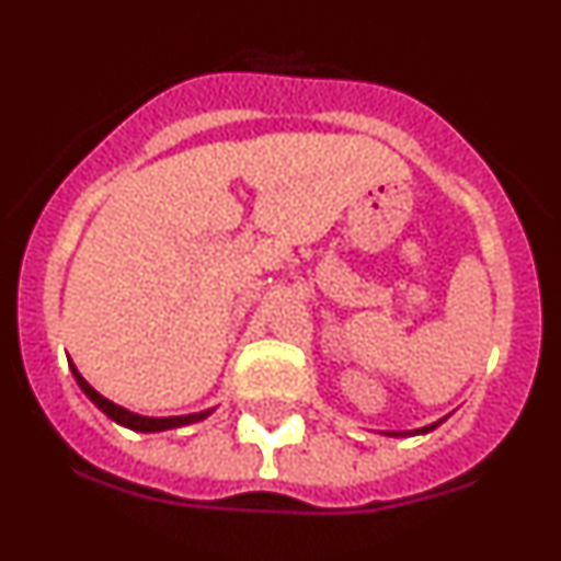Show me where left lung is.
<instances>
[{"instance_id": "1", "label": "left lung", "mask_w": 561, "mask_h": 561, "mask_svg": "<svg viewBox=\"0 0 561 561\" xmlns=\"http://www.w3.org/2000/svg\"><path fill=\"white\" fill-rule=\"evenodd\" d=\"M446 420V416H444ZM444 420H438V422H433V424H427V427H420V430H414V433H385V435H392V438H405V435H424V433H433L435 427H438V424H444Z\"/></svg>"}]
</instances>
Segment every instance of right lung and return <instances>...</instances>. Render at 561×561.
<instances>
[{
  "instance_id": "add662e5",
  "label": "right lung",
  "mask_w": 561,
  "mask_h": 561,
  "mask_svg": "<svg viewBox=\"0 0 561 561\" xmlns=\"http://www.w3.org/2000/svg\"><path fill=\"white\" fill-rule=\"evenodd\" d=\"M69 370H72L75 381H78V387L82 389V392H85V398L91 400V403L96 405L99 411H104V414H107L112 422L123 424V427H128V430H137V433H163V430L185 427V424L204 422L206 416L215 411V409H206V411H198V414H185V416H141V414H134V411L123 409V405L112 403V400L104 398V394H99L96 389H93L85 379H82L80 370L75 368L72 359H69Z\"/></svg>"
}]
</instances>
